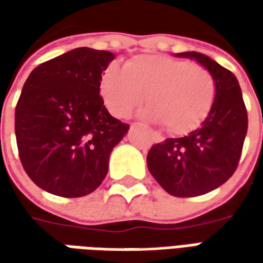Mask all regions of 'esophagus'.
<instances>
[{
    "instance_id": "34e87169",
    "label": "esophagus",
    "mask_w": 263,
    "mask_h": 263,
    "mask_svg": "<svg viewBox=\"0 0 263 263\" xmlns=\"http://www.w3.org/2000/svg\"><path fill=\"white\" fill-rule=\"evenodd\" d=\"M158 140H159V142H161V137H158Z\"/></svg>"
}]
</instances>
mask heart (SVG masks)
Here are the masks:
<instances>
[{
    "label": "heart",
    "mask_w": 263,
    "mask_h": 263,
    "mask_svg": "<svg viewBox=\"0 0 263 263\" xmlns=\"http://www.w3.org/2000/svg\"><path fill=\"white\" fill-rule=\"evenodd\" d=\"M99 92L108 111L127 117L145 99L142 116L162 123L171 135L200 126L215 101V80L206 68L170 55H139L124 68L111 64L101 76Z\"/></svg>",
    "instance_id": "1"
}]
</instances>
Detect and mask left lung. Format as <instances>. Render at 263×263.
<instances>
[{"instance_id": "1", "label": "left lung", "mask_w": 263, "mask_h": 263, "mask_svg": "<svg viewBox=\"0 0 263 263\" xmlns=\"http://www.w3.org/2000/svg\"><path fill=\"white\" fill-rule=\"evenodd\" d=\"M205 67L215 80V101L197 130L151 147L146 162L165 192L193 197L224 184L234 174L248 133V111L236 76L200 52H180Z\"/></svg>"}]
</instances>
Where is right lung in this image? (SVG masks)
<instances>
[{
    "label": "right lung",
    "instance_id": "obj_1",
    "mask_svg": "<svg viewBox=\"0 0 263 263\" xmlns=\"http://www.w3.org/2000/svg\"><path fill=\"white\" fill-rule=\"evenodd\" d=\"M109 51L76 48L29 74L15 106L20 161L36 186L63 197L96 190L109 155L130 126L108 112L99 95Z\"/></svg>",
    "mask_w": 263,
    "mask_h": 263
}]
</instances>
